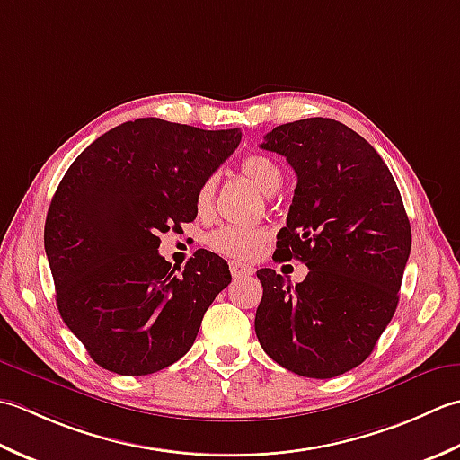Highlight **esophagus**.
Returning <instances> with one entry per match:
<instances>
[{
  "mask_svg": "<svg viewBox=\"0 0 460 460\" xmlns=\"http://www.w3.org/2000/svg\"><path fill=\"white\" fill-rule=\"evenodd\" d=\"M230 271H232L234 279L254 276V268H250V266H246V264H240V261H232V264H230Z\"/></svg>",
  "mask_w": 460,
  "mask_h": 460,
  "instance_id": "obj_1",
  "label": "esophagus"
}]
</instances>
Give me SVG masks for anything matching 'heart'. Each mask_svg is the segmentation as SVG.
I'll list each match as a JSON object with an SVG mask.
<instances>
[{
	"label": "heart",
	"mask_w": 460,
	"mask_h": 460,
	"mask_svg": "<svg viewBox=\"0 0 460 460\" xmlns=\"http://www.w3.org/2000/svg\"><path fill=\"white\" fill-rule=\"evenodd\" d=\"M240 172L252 182L261 194H274L282 184V171L279 166L264 155H250L242 161ZM214 190H217V178L210 176L199 186L194 196L196 212L200 217H208L212 212ZM268 234L260 228H242V226H222L214 230L208 236V243L214 252L234 260H252L258 256L260 248L264 246Z\"/></svg>",
	"instance_id": "obj_1"
}]
</instances>
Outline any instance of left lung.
<instances>
[{"label": "left lung", "instance_id": "1", "mask_svg": "<svg viewBox=\"0 0 460 460\" xmlns=\"http://www.w3.org/2000/svg\"><path fill=\"white\" fill-rule=\"evenodd\" d=\"M260 146L297 174L276 254L309 271L292 286L258 270V341L288 371L332 379L369 358L395 314L411 254L405 206L379 153L340 120L279 125Z\"/></svg>", "mask_w": 460, "mask_h": 460}]
</instances>
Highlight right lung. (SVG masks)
I'll list each match as a JSON object with an SVG mask.
<instances>
[{
	"label": "right lung",
	"instance_id": "add662e5",
	"mask_svg": "<svg viewBox=\"0 0 460 460\" xmlns=\"http://www.w3.org/2000/svg\"><path fill=\"white\" fill-rule=\"evenodd\" d=\"M240 138L238 128L137 119L101 135L65 172L45 254L63 322L102 369L156 373L192 348L230 270L208 250L172 268L158 234L196 218V190Z\"/></svg>",
	"mask_w": 460,
	"mask_h": 460
}]
</instances>
